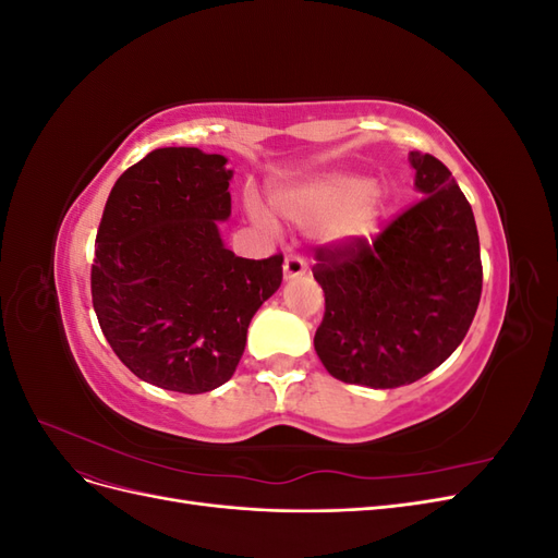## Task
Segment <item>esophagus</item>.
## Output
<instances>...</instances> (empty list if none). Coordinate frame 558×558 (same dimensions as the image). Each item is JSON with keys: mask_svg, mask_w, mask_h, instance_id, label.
I'll list each match as a JSON object with an SVG mask.
<instances>
[{"mask_svg": "<svg viewBox=\"0 0 558 558\" xmlns=\"http://www.w3.org/2000/svg\"><path fill=\"white\" fill-rule=\"evenodd\" d=\"M307 275V263L302 260L300 256H289L283 260V279L286 281H293Z\"/></svg>", "mask_w": 558, "mask_h": 558, "instance_id": "34e87169", "label": "esophagus"}]
</instances>
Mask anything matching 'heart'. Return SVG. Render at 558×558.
<instances>
[{
  "label": "heart",
  "instance_id": "heart-1",
  "mask_svg": "<svg viewBox=\"0 0 558 558\" xmlns=\"http://www.w3.org/2000/svg\"><path fill=\"white\" fill-rule=\"evenodd\" d=\"M272 205L286 221L316 228L326 246H356L377 234L384 199L367 179L332 170L277 185ZM246 214L263 230H277L275 218L256 199H246Z\"/></svg>",
  "mask_w": 558,
  "mask_h": 558
}]
</instances>
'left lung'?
Listing matches in <instances>:
<instances>
[{
  "instance_id": "obj_1",
  "label": "left lung",
  "mask_w": 558,
  "mask_h": 558,
  "mask_svg": "<svg viewBox=\"0 0 558 558\" xmlns=\"http://www.w3.org/2000/svg\"><path fill=\"white\" fill-rule=\"evenodd\" d=\"M421 199L373 244L318 248L326 314L314 349L344 384L396 388L426 377L463 342L482 295L475 216L447 167L410 154Z\"/></svg>"
}]
</instances>
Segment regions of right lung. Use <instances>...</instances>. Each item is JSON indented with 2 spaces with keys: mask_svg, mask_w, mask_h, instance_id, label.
Masks as SVG:
<instances>
[{
  "mask_svg": "<svg viewBox=\"0 0 558 558\" xmlns=\"http://www.w3.org/2000/svg\"><path fill=\"white\" fill-rule=\"evenodd\" d=\"M228 158L199 148L150 150L109 193L95 240L93 307L130 373L177 393H207L238 367L253 314L281 286L283 256L240 258Z\"/></svg>",
  "mask_w": 558,
  "mask_h": 558,
  "instance_id": "1",
  "label": "right lung"
}]
</instances>
